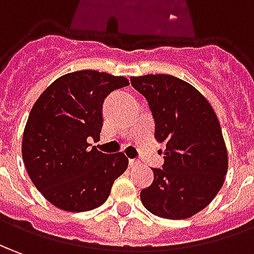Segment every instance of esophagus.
Here are the masks:
<instances>
[{"label":"esophagus","instance_id":"esophagus-1","mask_svg":"<svg viewBox=\"0 0 254 254\" xmlns=\"http://www.w3.org/2000/svg\"><path fill=\"white\" fill-rule=\"evenodd\" d=\"M128 164H130V167H137L138 164H139V162L135 160V159H130V160H128Z\"/></svg>","mask_w":254,"mask_h":254}]
</instances>
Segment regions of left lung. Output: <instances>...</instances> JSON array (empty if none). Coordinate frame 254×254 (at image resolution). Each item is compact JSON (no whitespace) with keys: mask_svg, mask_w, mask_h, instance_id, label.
Segmentation results:
<instances>
[{"mask_svg":"<svg viewBox=\"0 0 254 254\" xmlns=\"http://www.w3.org/2000/svg\"><path fill=\"white\" fill-rule=\"evenodd\" d=\"M131 85L148 101L156 139L166 146L141 202L159 217H192L217 195L228 169L217 116L195 87L170 74L132 77Z\"/></svg>","mask_w":254,"mask_h":254,"instance_id":"8db88e82","label":"left lung"}]
</instances>
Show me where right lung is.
Segmentation results:
<instances>
[{
  "mask_svg": "<svg viewBox=\"0 0 254 254\" xmlns=\"http://www.w3.org/2000/svg\"><path fill=\"white\" fill-rule=\"evenodd\" d=\"M127 85L126 77L73 71L57 78L31 108L22 156L33 184L54 206L66 211L99 207L126 171L124 153H102L88 139L102 130L105 98Z\"/></svg>",
  "mask_w": 254,
  "mask_h": 254,
  "instance_id": "add662e5",
  "label": "right lung"
}]
</instances>
